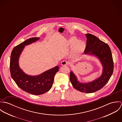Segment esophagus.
<instances>
[{"label":"esophagus","mask_w":122,"mask_h":122,"mask_svg":"<svg viewBox=\"0 0 122 122\" xmlns=\"http://www.w3.org/2000/svg\"><path fill=\"white\" fill-rule=\"evenodd\" d=\"M69 64V62L68 61H63L61 62V65L62 66H66L67 65Z\"/></svg>","instance_id":"esophagus-1"}]
</instances>
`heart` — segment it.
<instances>
[{"mask_svg":"<svg viewBox=\"0 0 122 122\" xmlns=\"http://www.w3.org/2000/svg\"><path fill=\"white\" fill-rule=\"evenodd\" d=\"M78 40L77 38L75 36H72L67 41V43L68 46L70 47H72L73 46V53L75 56L78 55L84 49L85 47V43L82 41H78Z\"/></svg>","mask_w":122,"mask_h":122,"instance_id":"obj_1","label":"heart"}]
</instances>
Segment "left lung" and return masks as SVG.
<instances>
[{"label": "left lung", "instance_id": "left-lung-1", "mask_svg": "<svg viewBox=\"0 0 122 122\" xmlns=\"http://www.w3.org/2000/svg\"><path fill=\"white\" fill-rule=\"evenodd\" d=\"M86 46L84 53L93 55L100 60L103 70L102 75L97 79L87 83H80L73 72L70 73V81L72 85L78 91L86 93L95 92L104 87L109 81L114 70V63L111 51L107 44L96 36L86 34Z\"/></svg>", "mask_w": 122, "mask_h": 122}]
</instances>
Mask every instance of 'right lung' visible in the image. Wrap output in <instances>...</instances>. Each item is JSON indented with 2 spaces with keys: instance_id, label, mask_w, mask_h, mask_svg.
<instances>
[{
  "instance_id": "obj_1",
  "label": "right lung",
  "mask_w": 122,
  "mask_h": 122,
  "mask_svg": "<svg viewBox=\"0 0 122 122\" xmlns=\"http://www.w3.org/2000/svg\"><path fill=\"white\" fill-rule=\"evenodd\" d=\"M39 39V37L30 38L15 46L12 51L10 62L11 75L18 86L24 91L34 95L42 94L50 90L54 76L59 69L58 66H56L35 76L28 75L20 69L19 59L25 46Z\"/></svg>"
}]
</instances>
